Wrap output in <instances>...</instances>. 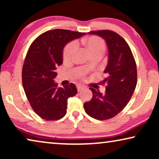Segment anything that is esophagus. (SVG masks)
Wrapping results in <instances>:
<instances>
[{
    "mask_svg": "<svg viewBox=\"0 0 159 159\" xmlns=\"http://www.w3.org/2000/svg\"><path fill=\"white\" fill-rule=\"evenodd\" d=\"M77 91L78 92H80V91H81L82 90H83V89L84 88V86H82V85H77Z\"/></svg>",
    "mask_w": 159,
    "mask_h": 159,
    "instance_id": "esophagus-1",
    "label": "esophagus"
}]
</instances>
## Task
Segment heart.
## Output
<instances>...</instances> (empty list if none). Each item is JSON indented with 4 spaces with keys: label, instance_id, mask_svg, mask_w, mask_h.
<instances>
[{
    "label": "heart",
    "instance_id": "1",
    "mask_svg": "<svg viewBox=\"0 0 159 159\" xmlns=\"http://www.w3.org/2000/svg\"><path fill=\"white\" fill-rule=\"evenodd\" d=\"M82 42L90 52L93 57L94 56H102L105 53L106 44L103 39L98 36H90L86 39H83ZM77 49V44L75 41L69 43L64 47L63 51V58L64 61H69L75 56Z\"/></svg>",
    "mask_w": 159,
    "mask_h": 159
}]
</instances>
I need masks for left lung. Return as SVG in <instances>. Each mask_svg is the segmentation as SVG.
Segmentation results:
<instances>
[{
  "instance_id": "8db88e82",
  "label": "left lung",
  "mask_w": 159,
  "mask_h": 159,
  "mask_svg": "<svg viewBox=\"0 0 159 159\" xmlns=\"http://www.w3.org/2000/svg\"><path fill=\"white\" fill-rule=\"evenodd\" d=\"M105 40L108 47V64L104 70L107 84L104 94L90 88L93 98L84 103L87 114L98 120L116 116L129 103L137 84V66L131 49L124 38L111 30L89 32Z\"/></svg>"
}]
</instances>
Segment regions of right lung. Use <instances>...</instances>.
<instances>
[{
  "instance_id": "add662e5",
  "label": "right lung",
  "mask_w": 159,
  "mask_h": 159,
  "mask_svg": "<svg viewBox=\"0 0 159 159\" xmlns=\"http://www.w3.org/2000/svg\"><path fill=\"white\" fill-rule=\"evenodd\" d=\"M85 33L56 29L40 34L30 45L22 68V84L30 104L39 116L58 120L66 114L67 100L77 93L71 83L58 88L53 79L63 63V50L70 41Z\"/></svg>"
}]
</instances>
